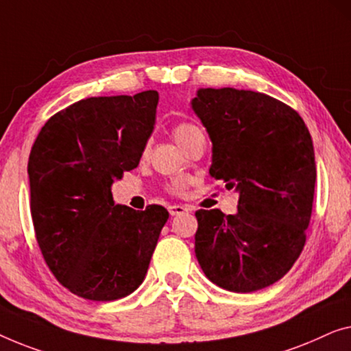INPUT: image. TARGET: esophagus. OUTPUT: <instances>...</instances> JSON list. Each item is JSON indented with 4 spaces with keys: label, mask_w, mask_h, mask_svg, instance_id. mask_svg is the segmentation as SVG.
Listing matches in <instances>:
<instances>
[{
    "label": "esophagus",
    "mask_w": 351,
    "mask_h": 351,
    "mask_svg": "<svg viewBox=\"0 0 351 351\" xmlns=\"http://www.w3.org/2000/svg\"><path fill=\"white\" fill-rule=\"evenodd\" d=\"M187 211H189V208L181 206V205L169 206V213L171 214V216H178V214H182V213H187Z\"/></svg>",
    "instance_id": "1"
}]
</instances>
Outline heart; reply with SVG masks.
<instances>
[{
	"mask_svg": "<svg viewBox=\"0 0 351 351\" xmlns=\"http://www.w3.org/2000/svg\"><path fill=\"white\" fill-rule=\"evenodd\" d=\"M202 130L197 128L195 124H191V123H180L176 124L173 128V138L176 140V143L182 146L186 142H189V140L193 137V135L200 134ZM182 187H184V182L182 181H176L171 184L170 189L173 192H181Z\"/></svg>",
	"mask_w": 351,
	"mask_h": 351,
	"instance_id": "b5f03b06",
	"label": "heart"
}]
</instances>
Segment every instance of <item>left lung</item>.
I'll list each match as a JSON object with an SVG mask.
<instances>
[{
    "label": "left lung",
    "mask_w": 351,
    "mask_h": 351,
    "mask_svg": "<svg viewBox=\"0 0 351 351\" xmlns=\"http://www.w3.org/2000/svg\"><path fill=\"white\" fill-rule=\"evenodd\" d=\"M191 106L213 142L209 175L239 193L237 214L195 213L198 263L228 291L273 285L300 257L311 222L317 169L309 129L263 93L200 88Z\"/></svg>",
    "instance_id": "obj_1"
}]
</instances>
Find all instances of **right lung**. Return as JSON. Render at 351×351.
I'll return each instance as SVG.
<instances>
[{
    "instance_id": "1",
    "label": "right lung",
    "mask_w": 351,
    "mask_h": 351,
    "mask_svg": "<svg viewBox=\"0 0 351 351\" xmlns=\"http://www.w3.org/2000/svg\"><path fill=\"white\" fill-rule=\"evenodd\" d=\"M158 91L88 97L53 114L28 160L31 217L51 273L91 301L135 291L169 211L114 205L112 184L142 158L156 123Z\"/></svg>"
}]
</instances>
